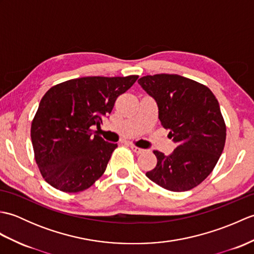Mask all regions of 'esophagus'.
I'll return each mask as SVG.
<instances>
[{"instance_id":"esophagus-1","label":"esophagus","mask_w":254,"mask_h":254,"mask_svg":"<svg viewBox=\"0 0 254 254\" xmlns=\"http://www.w3.org/2000/svg\"><path fill=\"white\" fill-rule=\"evenodd\" d=\"M130 147H131V149H132L133 152L135 153V154H142V153H144V152H145V150H144L143 148H139V147L135 146V145H133V144H131V145H130Z\"/></svg>"}]
</instances>
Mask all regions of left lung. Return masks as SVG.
<instances>
[{
    "label": "left lung",
    "instance_id": "1",
    "mask_svg": "<svg viewBox=\"0 0 254 254\" xmlns=\"http://www.w3.org/2000/svg\"><path fill=\"white\" fill-rule=\"evenodd\" d=\"M138 84L158 106V119L177 143L170 155L154 150L156 185L174 192L197 187L213 171L226 142V124L216 97L195 80L177 74L147 75Z\"/></svg>",
    "mask_w": 254,
    "mask_h": 254
}]
</instances>
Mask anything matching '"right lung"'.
Instances as JSON below:
<instances>
[{
  "instance_id": "1",
  "label": "right lung",
  "mask_w": 254,
  "mask_h": 254,
  "mask_svg": "<svg viewBox=\"0 0 254 254\" xmlns=\"http://www.w3.org/2000/svg\"><path fill=\"white\" fill-rule=\"evenodd\" d=\"M137 75L87 76L47 91L31 122L35 159L44 179L57 190L84 191L104 175L118 145L93 135L91 127L112 111L117 98Z\"/></svg>"
}]
</instances>
